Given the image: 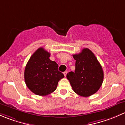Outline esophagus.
I'll return each instance as SVG.
<instances>
[{"instance_id": "obj_1", "label": "esophagus", "mask_w": 125, "mask_h": 125, "mask_svg": "<svg viewBox=\"0 0 125 125\" xmlns=\"http://www.w3.org/2000/svg\"><path fill=\"white\" fill-rule=\"evenodd\" d=\"M67 71H65L64 72V76H66L67 75Z\"/></svg>"}]
</instances>
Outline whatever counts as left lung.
<instances>
[{"mask_svg": "<svg viewBox=\"0 0 125 125\" xmlns=\"http://www.w3.org/2000/svg\"><path fill=\"white\" fill-rule=\"evenodd\" d=\"M73 56L76 60L75 70L68 73L67 78L76 93L82 97L91 96L102 84V67L94 54L87 48Z\"/></svg>", "mask_w": 125, "mask_h": 125, "instance_id": "obj_1", "label": "left lung"}]
</instances>
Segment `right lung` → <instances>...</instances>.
I'll list each match as a JSON object with an SVG mask.
<instances>
[{"label": "right lung", "instance_id": "obj_1", "mask_svg": "<svg viewBox=\"0 0 125 125\" xmlns=\"http://www.w3.org/2000/svg\"><path fill=\"white\" fill-rule=\"evenodd\" d=\"M51 53L38 48L26 65L24 77L29 90L38 96H46L56 90L58 81L64 77L58 70V65L49 59Z\"/></svg>", "mask_w": 125, "mask_h": 125}]
</instances>
